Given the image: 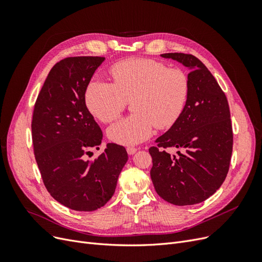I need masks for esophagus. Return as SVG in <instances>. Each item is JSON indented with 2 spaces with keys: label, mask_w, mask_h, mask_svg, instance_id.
Segmentation results:
<instances>
[{
  "label": "esophagus",
  "mask_w": 262,
  "mask_h": 262,
  "mask_svg": "<svg viewBox=\"0 0 262 262\" xmlns=\"http://www.w3.org/2000/svg\"><path fill=\"white\" fill-rule=\"evenodd\" d=\"M138 150V148H136V147H133V146H129V147H126V152H128V154L129 155H133L134 153H136Z\"/></svg>",
  "instance_id": "34e87169"
}]
</instances>
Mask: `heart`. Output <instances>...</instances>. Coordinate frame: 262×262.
<instances>
[{
	"instance_id": "b5f03b06",
	"label": "heart",
	"mask_w": 262,
	"mask_h": 262,
	"mask_svg": "<svg viewBox=\"0 0 262 262\" xmlns=\"http://www.w3.org/2000/svg\"><path fill=\"white\" fill-rule=\"evenodd\" d=\"M113 84L92 81L86 86L84 101L91 115L102 123L120 117L131 101L132 116L108 130V138L121 145L141 143L152 136L154 126L167 129L176 123L189 96L185 71L168 68L153 59L132 58L109 69Z\"/></svg>"
}]
</instances>
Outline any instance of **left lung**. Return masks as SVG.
<instances>
[{"label": "left lung", "mask_w": 262, "mask_h": 262, "mask_svg": "<svg viewBox=\"0 0 262 262\" xmlns=\"http://www.w3.org/2000/svg\"><path fill=\"white\" fill-rule=\"evenodd\" d=\"M190 69L189 96L180 118L150 146L154 188L165 201L191 205L207 200L223 184L233 152L228 101L219 83L192 54L164 53ZM179 148L171 157L167 148Z\"/></svg>", "instance_id": "left-lung-1"}]
</instances>
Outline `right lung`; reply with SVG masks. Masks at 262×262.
Returning <instances> with one entry per match:
<instances>
[{
  "label": "right lung",
  "instance_id": "obj_1",
  "mask_svg": "<svg viewBox=\"0 0 262 262\" xmlns=\"http://www.w3.org/2000/svg\"><path fill=\"white\" fill-rule=\"evenodd\" d=\"M104 57H70L55 63L35 102L31 137L43 185L53 199L75 211H95L112 199L128 161L123 146L108 143L96 160L102 132L87 110V84Z\"/></svg>",
  "mask_w": 262,
  "mask_h": 262
}]
</instances>
